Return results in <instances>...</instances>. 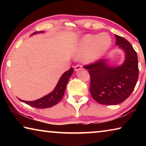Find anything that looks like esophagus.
I'll list each match as a JSON object with an SVG mask.
<instances>
[{"label": "esophagus", "instance_id": "esophagus-1", "mask_svg": "<svg viewBox=\"0 0 146 146\" xmlns=\"http://www.w3.org/2000/svg\"><path fill=\"white\" fill-rule=\"evenodd\" d=\"M82 68V66L80 65V64H77L75 66V70L78 71V70H80V69Z\"/></svg>", "mask_w": 146, "mask_h": 146}]
</instances>
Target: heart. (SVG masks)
Returning <instances> with one entry per match:
<instances>
[{"label": "heart", "mask_w": 146, "mask_h": 146, "mask_svg": "<svg viewBox=\"0 0 146 146\" xmlns=\"http://www.w3.org/2000/svg\"><path fill=\"white\" fill-rule=\"evenodd\" d=\"M111 44V39L107 33L88 35L81 42L78 55L83 56L88 54V60L95 61L107 52Z\"/></svg>", "instance_id": "obj_1"}]
</instances>
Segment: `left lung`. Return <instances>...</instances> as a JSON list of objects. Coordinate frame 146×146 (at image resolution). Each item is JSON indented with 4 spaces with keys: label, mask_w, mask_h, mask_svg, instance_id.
Returning <instances> with one entry per match:
<instances>
[{
    "label": "left lung",
    "mask_w": 146,
    "mask_h": 146,
    "mask_svg": "<svg viewBox=\"0 0 146 146\" xmlns=\"http://www.w3.org/2000/svg\"><path fill=\"white\" fill-rule=\"evenodd\" d=\"M116 44L124 51L125 58L122 65L113 68L106 59L84 66L90 75L91 97L103 105H117L129 97L138 78L137 54L126 39L115 35Z\"/></svg>",
    "instance_id": "8db88e82"
}]
</instances>
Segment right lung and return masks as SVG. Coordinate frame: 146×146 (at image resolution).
I'll list each match as a JSON object with an SVG mask.
<instances>
[{
    "instance_id": "add662e5",
    "label": "right lung",
    "mask_w": 146,
    "mask_h": 146,
    "mask_svg": "<svg viewBox=\"0 0 146 146\" xmlns=\"http://www.w3.org/2000/svg\"><path fill=\"white\" fill-rule=\"evenodd\" d=\"M36 33H38V32H35L33 34ZM73 72V68H71L68 71L64 73L54 90L48 95L44 96V97L34 101H24L19 98V99L28 105L36 108L44 109L52 107L58 103L59 101L62 98L64 92H65L66 85Z\"/></svg>"
}]
</instances>
